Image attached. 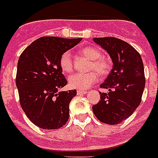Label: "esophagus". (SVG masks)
Listing matches in <instances>:
<instances>
[{
  "label": "esophagus",
  "mask_w": 158,
  "mask_h": 158,
  "mask_svg": "<svg viewBox=\"0 0 158 158\" xmlns=\"http://www.w3.org/2000/svg\"><path fill=\"white\" fill-rule=\"evenodd\" d=\"M87 93V91L84 90H78L77 91V94L81 95V94H86Z\"/></svg>",
  "instance_id": "esophagus-1"
}]
</instances>
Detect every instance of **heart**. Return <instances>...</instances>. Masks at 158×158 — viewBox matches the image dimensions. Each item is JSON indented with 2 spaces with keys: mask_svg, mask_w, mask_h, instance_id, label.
<instances>
[{
  "mask_svg": "<svg viewBox=\"0 0 158 158\" xmlns=\"http://www.w3.org/2000/svg\"><path fill=\"white\" fill-rule=\"evenodd\" d=\"M80 53L83 57L91 60L87 73H75L68 79L69 85L77 89H87L97 80V73L101 76H105L110 72V64L106 59L101 57V50L92 46H86L80 49ZM59 66L63 72L68 73L73 69V60L70 52H65L61 54L59 60Z\"/></svg>",
  "mask_w": 158,
  "mask_h": 158,
  "instance_id": "heart-1",
  "label": "heart"
}]
</instances>
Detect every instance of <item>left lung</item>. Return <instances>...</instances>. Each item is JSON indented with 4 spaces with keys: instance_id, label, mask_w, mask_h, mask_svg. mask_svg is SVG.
I'll return each mask as SVG.
<instances>
[{
    "instance_id": "8db88e82",
    "label": "left lung",
    "mask_w": 158,
    "mask_h": 158,
    "mask_svg": "<svg viewBox=\"0 0 158 158\" xmlns=\"http://www.w3.org/2000/svg\"><path fill=\"white\" fill-rule=\"evenodd\" d=\"M93 40L107 51L114 65L100 86L109 92H100L101 100L92 110L99 121L116 125L129 118L140 104L145 86L143 61L139 52L122 40L100 37Z\"/></svg>"
}]
</instances>
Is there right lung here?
<instances>
[{
	"label": "right lung",
	"instance_id": "obj_1",
	"mask_svg": "<svg viewBox=\"0 0 158 158\" xmlns=\"http://www.w3.org/2000/svg\"><path fill=\"white\" fill-rule=\"evenodd\" d=\"M81 40L40 37L19 57L16 75L19 101L26 115L38 127L58 129L68 121L69 105L77 92H58L67 83L59 60L63 52Z\"/></svg>",
	"mask_w": 158,
	"mask_h": 158
}]
</instances>
